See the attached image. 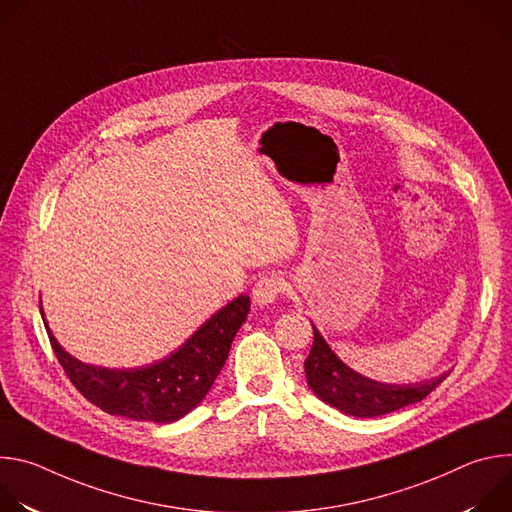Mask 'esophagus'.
<instances>
[{
    "instance_id": "esophagus-1",
    "label": "esophagus",
    "mask_w": 512,
    "mask_h": 512,
    "mask_svg": "<svg viewBox=\"0 0 512 512\" xmlns=\"http://www.w3.org/2000/svg\"><path fill=\"white\" fill-rule=\"evenodd\" d=\"M285 287H287V283H285L283 277L273 275V273L263 275V277L255 283V287H253V300H255L257 304H271L277 296L283 294Z\"/></svg>"
}]
</instances>
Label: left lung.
Here are the masks:
<instances>
[{
    "label": "left lung",
    "mask_w": 512,
    "mask_h": 512,
    "mask_svg": "<svg viewBox=\"0 0 512 512\" xmlns=\"http://www.w3.org/2000/svg\"><path fill=\"white\" fill-rule=\"evenodd\" d=\"M314 328V324H312ZM310 389L328 405L354 417H377L425 399L448 375L415 385H387L348 369L314 328V344L304 362Z\"/></svg>",
    "instance_id": "obj_1"
}]
</instances>
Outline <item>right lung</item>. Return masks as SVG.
<instances>
[{
  "mask_svg": "<svg viewBox=\"0 0 512 512\" xmlns=\"http://www.w3.org/2000/svg\"><path fill=\"white\" fill-rule=\"evenodd\" d=\"M249 308V296H239L206 320L180 350L139 369H105L85 364L62 350L48 326H44L60 367L85 399L109 415L172 423L206 397L225 367L233 338ZM40 314H44L42 308Z\"/></svg>",
  "mask_w": 512,
  "mask_h": 512,
  "instance_id": "1",
  "label": "right lung"
}]
</instances>
